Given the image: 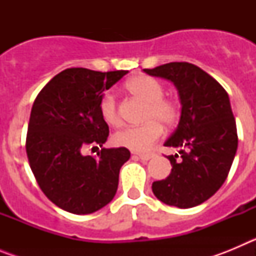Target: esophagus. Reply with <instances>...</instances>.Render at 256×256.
<instances>
[{"mask_svg": "<svg viewBox=\"0 0 256 256\" xmlns=\"http://www.w3.org/2000/svg\"><path fill=\"white\" fill-rule=\"evenodd\" d=\"M140 158V159L141 160H144V162H148V160H150V159H152L154 156H155V154H152V152H148V154H138V155H137Z\"/></svg>", "mask_w": 256, "mask_h": 256, "instance_id": "obj_1", "label": "esophagus"}]
</instances>
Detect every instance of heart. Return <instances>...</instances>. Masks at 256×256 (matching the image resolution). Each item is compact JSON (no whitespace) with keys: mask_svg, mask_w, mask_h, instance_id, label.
Returning <instances> with one entry per match:
<instances>
[{"mask_svg":"<svg viewBox=\"0 0 256 256\" xmlns=\"http://www.w3.org/2000/svg\"><path fill=\"white\" fill-rule=\"evenodd\" d=\"M126 87L130 94L142 102L148 104L144 120L148 123L138 126H130L116 132L112 137L114 144L119 148H128L134 152H146L160 138L162 126H170L178 118V106L172 100L164 98V87L156 79L148 76H137L128 79ZM100 114L106 124L118 126L120 116L118 112L116 101L112 92H106L101 97Z\"/></svg>","mask_w":256,"mask_h":256,"instance_id":"obj_1","label":"heart"}]
</instances>
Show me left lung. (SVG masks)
<instances>
[{
    "label": "left lung",
    "mask_w": 256,
    "mask_h": 256,
    "mask_svg": "<svg viewBox=\"0 0 256 256\" xmlns=\"http://www.w3.org/2000/svg\"><path fill=\"white\" fill-rule=\"evenodd\" d=\"M177 88L180 116L164 146L180 148L166 156L172 172L152 183L162 202L180 209L212 198L224 183L237 151L236 120L226 90L206 72L190 62H169L144 69Z\"/></svg>",
    "instance_id": "1"
}]
</instances>
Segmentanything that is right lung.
<instances>
[{"label":"right lung","mask_w":256,"mask_h":256,"mask_svg":"<svg viewBox=\"0 0 256 256\" xmlns=\"http://www.w3.org/2000/svg\"><path fill=\"white\" fill-rule=\"evenodd\" d=\"M128 72L72 68L58 73L38 94L29 119L26 154L40 190L65 212L91 214L114 198L119 172L130 152L102 148L83 155L88 144L108 141L100 114L101 97Z\"/></svg>","instance_id":"right-lung-1"}]
</instances>
